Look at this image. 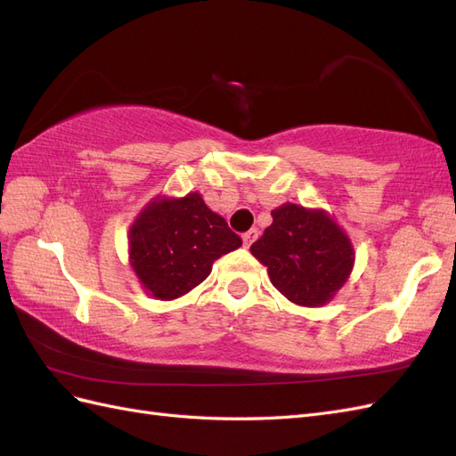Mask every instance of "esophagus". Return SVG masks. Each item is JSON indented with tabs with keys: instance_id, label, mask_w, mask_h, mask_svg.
Returning <instances> with one entry per match:
<instances>
[{
	"instance_id": "obj_1",
	"label": "esophagus",
	"mask_w": 456,
	"mask_h": 456,
	"mask_svg": "<svg viewBox=\"0 0 456 456\" xmlns=\"http://www.w3.org/2000/svg\"><path fill=\"white\" fill-rule=\"evenodd\" d=\"M256 238H258V230H256V228H251L249 232H245V233H243V243H245V247H251V245L256 241Z\"/></svg>"
}]
</instances>
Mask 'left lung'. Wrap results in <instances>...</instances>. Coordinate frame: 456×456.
I'll list each match as a JSON object with an SVG mask.
<instances>
[{"label":"left lung","mask_w":456,"mask_h":456,"mask_svg":"<svg viewBox=\"0 0 456 456\" xmlns=\"http://www.w3.org/2000/svg\"><path fill=\"white\" fill-rule=\"evenodd\" d=\"M273 223L251 245L253 256L268 268L272 285L298 306L320 308L340 291L354 270V245L323 209L283 203Z\"/></svg>","instance_id":"obj_1"}]
</instances>
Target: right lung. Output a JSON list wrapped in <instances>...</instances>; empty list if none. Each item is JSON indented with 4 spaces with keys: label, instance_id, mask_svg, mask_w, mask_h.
<instances>
[{
    "label": "right lung",
    "instance_id": "right-lung-1",
    "mask_svg": "<svg viewBox=\"0 0 456 456\" xmlns=\"http://www.w3.org/2000/svg\"><path fill=\"white\" fill-rule=\"evenodd\" d=\"M127 238L134 275L144 291L159 300L186 295L211 273L216 258L241 247V238L198 191L148 201Z\"/></svg>",
    "mask_w": 456,
    "mask_h": 456
}]
</instances>
